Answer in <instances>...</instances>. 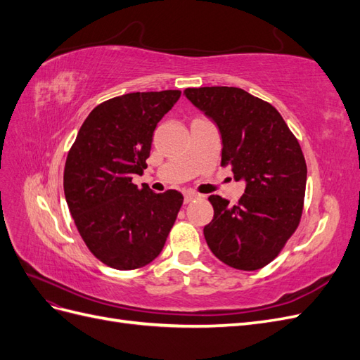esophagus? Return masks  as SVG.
Returning a JSON list of instances; mask_svg holds the SVG:
<instances>
[{"label": "esophagus", "mask_w": 360, "mask_h": 360, "mask_svg": "<svg viewBox=\"0 0 360 360\" xmlns=\"http://www.w3.org/2000/svg\"><path fill=\"white\" fill-rule=\"evenodd\" d=\"M195 198H198V195H197V193H193V192L184 193V204H189V202H192Z\"/></svg>", "instance_id": "1"}]
</instances>
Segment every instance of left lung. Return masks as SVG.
Segmentation results:
<instances>
[{"mask_svg": "<svg viewBox=\"0 0 360 360\" xmlns=\"http://www.w3.org/2000/svg\"><path fill=\"white\" fill-rule=\"evenodd\" d=\"M222 136V162L246 189L236 205L210 195L213 219L204 226L212 252L226 266L258 270L274 261L299 226L307 162L275 106L237 86L186 89Z\"/></svg>", "mask_w": 360, "mask_h": 360, "instance_id": "obj_1", "label": "left lung"}]
</instances>
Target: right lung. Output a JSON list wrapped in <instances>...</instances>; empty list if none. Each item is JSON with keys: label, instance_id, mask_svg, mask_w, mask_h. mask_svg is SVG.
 Returning a JSON list of instances; mask_svg holds the SVG:
<instances>
[{"label": "right lung", "instance_id": "obj_1", "mask_svg": "<svg viewBox=\"0 0 360 360\" xmlns=\"http://www.w3.org/2000/svg\"><path fill=\"white\" fill-rule=\"evenodd\" d=\"M180 90L129 93L97 105L85 118L64 167V195L90 252L117 270L151 263L183 204L177 191L138 188L158 123Z\"/></svg>", "mask_w": 360, "mask_h": 360}]
</instances>
